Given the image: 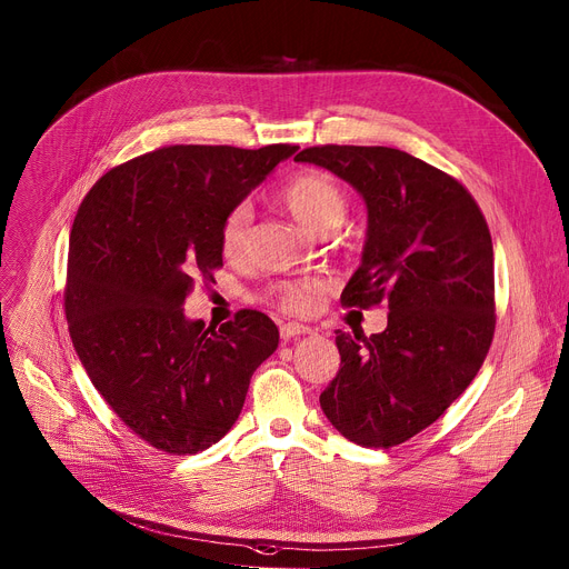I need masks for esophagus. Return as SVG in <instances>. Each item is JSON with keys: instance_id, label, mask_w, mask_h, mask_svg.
Listing matches in <instances>:
<instances>
[{"instance_id": "1", "label": "esophagus", "mask_w": 569, "mask_h": 569, "mask_svg": "<svg viewBox=\"0 0 569 569\" xmlns=\"http://www.w3.org/2000/svg\"><path fill=\"white\" fill-rule=\"evenodd\" d=\"M310 332H312V328L306 326V323H282L280 326V336H282L284 342H289L298 336H310Z\"/></svg>"}]
</instances>
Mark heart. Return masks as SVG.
Here are the masks:
<instances>
[{"mask_svg":"<svg viewBox=\"0 0 569 569\" xmlns=\"http://www.w3.org/2000/svg\"><path fill=\"white\" fill-rule=\"evenodd\" d=\"M282 202L293 213L298 222H303L312 231H321L330 224H340L345 216V192L338 181L323 172L296 174L282 186ZM250 207H233L220 224V250L229 259H239L248 243L250 229ZM326 282L319 278H296L273 287L271 296L284 312L306 315L312 312L319 293Z\"/></svg>","mask_w":569,"mask_h":569,"instance_id":"1","label":"heart"}]
</instances>
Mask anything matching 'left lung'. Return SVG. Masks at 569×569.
Returning <instances> with one entry per match:
<instances>
[{
    "label": "left lung",
    "instance_id": "obj_1",
    "mask_svg": "<svg viewBox=\"0 0 569 569\" xmlns=\"http://www.w3.org/2000/svg\"><path fill=\"white\" fill-rule=\"evenodd\" d=\"M293 160L353 186L367 239L345 308L388 303L383 332L336 330L340 372L319 402L345 439L392 448L439 420L469 388L493 338V248L471 192L390 147H310Z\"/></svg>",
    "mask_w": 569,
    "mask_h": 569
}]
</instances>
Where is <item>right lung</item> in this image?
Instances as JSON below:
<instances>
[{
	"instance_id": "1",
	"label": "right lung",
	"mask_w": 569,
	"mask_h": 569,
	"mask_svg": "<svg viewBox=\"0 0 569 569\" xmlns=\"http://www.w3.org/2000/svg\"><path fill=\"white\" fill-rule=\"evenodd\" d=\"M296 151L162 147L100 177L78 209L66 282L73 347L121 422L162 452L218 443L278 349L263 312L207 328L183 303L222 266L224 216Z\"/></svg>"
}]
</instances>
